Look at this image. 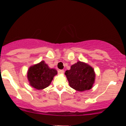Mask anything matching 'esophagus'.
<instances>
[{
  "mask_svg": "<svg viewBox=\"0 0 126 126\" xmlns=\"http://www.w3.org/2000/svg\"><path fill=\"white\" fill-rule=\"evenodd\" d=\"M64 70H59V72L60 73H61V74H63V73H64Z\"/></svg>",
  "mask_w": 126,
  "mask_h": 126,
  "instance_id": "esophagus-1",
  "label": "esophagus"
}]
</instances>
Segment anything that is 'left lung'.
Returning a JSON list of instances; mask_svg holds the SVG:
<instances>
[{
    "label": "left lung",
    "instance_id": "1",
    "mask_svg": "<svg viewBox=\"0 0 126 126\" xmlns=\"http://www.w3.org/2000/svg\"><path fill=\"white\" fill-rule=\"evenodd\" d=\"M70 86L78 91H84L92 88L95 81L94 69L89 65L78 62L70 69L65 72Z\"/></svg>",
    "mask_w": 126,
    "mask_h": 126
}]
</instances>
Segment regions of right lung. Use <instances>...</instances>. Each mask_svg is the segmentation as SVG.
<instances>
[{
    "label": "right lung",
    "mask_w": 126,
    "mask_h": 126,
    "mask_svg": "<svg viewBox=\"0 0 126 126\" xmlns=\"http://www.w3.org/2000/svg\"><path fill=\"white\" fill-rule=\"evenodd\" d=\"M57 70L50 69L44 61L34 65L29 69L28 79L30 85L37 89H43L50 85Z\"/></svg>",
    "instance_id": "add662e5"
}]
</instances>
